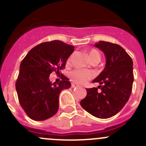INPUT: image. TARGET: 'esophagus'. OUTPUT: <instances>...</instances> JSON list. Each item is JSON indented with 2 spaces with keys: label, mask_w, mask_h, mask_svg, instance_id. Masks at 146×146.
I'll return each mask as SVG.
<instances>
[{
  "label": "esophagus",
  "mask_w": 146,
  "mask_h": 146,
  "mask_svg": "<svg viewBox=\"0 0 146 146\" xmlns=\"http://www.w3.org/2000/svg\"><path fill=\"white\" fill-rule=\"evenodd\" d=\"M78 85H77V84L76 83H73L72 84V88H78Z\"/></svg>",
  "instance_id": "esophagus-1"
}]
</instances>
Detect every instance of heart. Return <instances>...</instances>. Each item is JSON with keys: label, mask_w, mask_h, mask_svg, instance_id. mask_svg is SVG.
I'll return each instance as SVG.
<instances>
[{"label": "heart", "mask_w": 146, "mask_h": 146, "mask_svg": "<svg viewBox=\"0 0 146 146\" xmlns=\"http://www.w3.org/2000/svg\"><path fill=\"white\" fill-rule=\"evenodd\" d=\"M88 55L91 62H100V55L99 52L95 49H91L88 51ZM70 60L69 58L68 62ZM70 78L73 82L78 84H85L87 81L92 78V74L88 70H82V69H76L70 73Z\"/></svg>", "instance_id": "heart-1"}]
</instances>
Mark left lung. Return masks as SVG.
<instances>
[{
  "instance_id": "obj_1",
  "label": "left lung",
  "mask_w": 146,
  "mask_h": 146,
  "mask_svg": "<svg viewBox=\"0 0 146 146\" xmlns=\"http://www.w3.org/2000/svg\"><path fill=\"white\" fill-rule=\"evenodd\" d=\"M94 46L106 58L104 70L92 81L99 82L101 92L97 88L86 89L80 105L94 117L108 119L119 113L129 100L133 82V61L118 44L100 41Z\"/></svg>"
}]
</instances>
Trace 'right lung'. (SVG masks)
<instances>
[{"label": "right lung", "instance_id": "obj_1", "mask_svg": "<svg viewBox=\"0 0 146 146\" xmlns=\"http://www.w3.org/2000/svg\"><path fill=\"white\" fill-rule=\"evenodd\" d=\"M74 46L54 40L36 46L28 52L20 64L15 88L19 102L29 118L44 121L58 111L61 91L71 84L65 77L58 85L49 76L64 68Z\"/></svg>", "mask_w": 146, "mask_h": 146}]
</instances>
